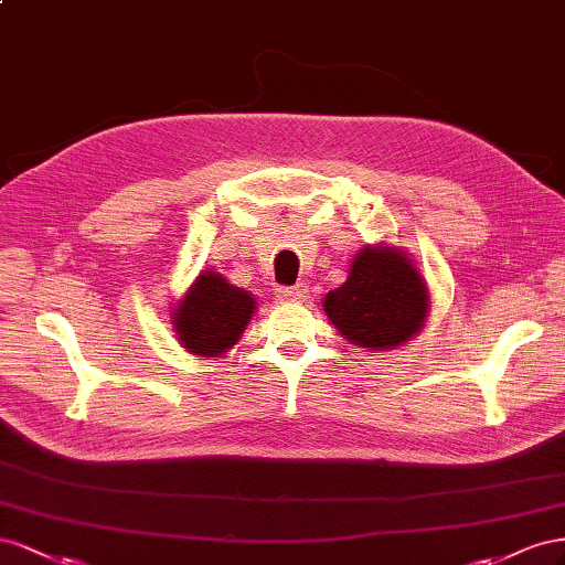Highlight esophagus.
Here are the masks:
<instances>
[{"mask_svg":"<svg viewBox=\"0 0 565 565\" xmlns=\"http://www.w3.org/2000/svg\"><path fill=\"white\" fill-rule=\"evenodd\" d=\"M277 298L279 300H286V302H300V300H305L308 298V286L305 284H296V286H279L277 291Z\"/></svg>","mask_w":565,"mask_h":565,"instance_id":"obj_1","label":"esophagus"}]
</instances>
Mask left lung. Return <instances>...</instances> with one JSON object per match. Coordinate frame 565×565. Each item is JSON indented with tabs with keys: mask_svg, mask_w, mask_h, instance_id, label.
Wrapping results in <instances>:
<instances>
[{
	"mask_svg": "<svg viewBox=\"0 0 565 565\" xmlns=\"http://www.w3.org/2000/svg\"><path fill=\"white\" fill-rule=\"evenodd\" d=\"M324 312L352 345L397 350L426 327L428 284L407 250L364 246L350 260L343 286L327 294Z\"/></svg>",
	"mask_w": 565,
	"mask_h": 565,
	"instance_id": "obj_1",
	"label": "left lung"
}]
</instances>
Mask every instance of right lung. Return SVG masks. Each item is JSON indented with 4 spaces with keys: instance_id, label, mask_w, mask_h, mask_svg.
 I'll list each match as a JSON object with an SVG mask.
<instances>
[{
    "instance_id": "1",
    "label": "right lung",
    "mask_w": 565,
    "mask_h": 565,
    "mask_svg": "<svg viewBox=\"0 0 565 565\" xmlns=\"http://www.w3.org/2000/svg\"><path fill=\"white\" fill-rule=\"evenodd\" d=\"M257 310L255 296L217 271H201L177 300L170 321L180 345L193 358H222L244 335Z\"/></svg>"
}]
</instances>
